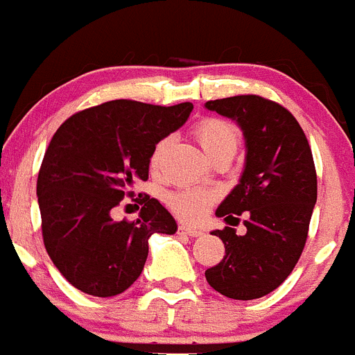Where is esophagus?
<instances>
[{
  "label": "esophagus",
  "instance_id": "1",
  "mask_svg": "<svg viewBox=\"0 0 355 355\" xmlns=\"http://www.w3.org/2000/svg\"><path fill=\"white\" fill-rule=\"evenodd\" d=\"M178 234L188 235V237H200V235H204V232L198 230V228H190L187 225H180L178 226Z\"/></svg>",
  "mask_w": 355,
  "mask_h": 355
}]
</instances>
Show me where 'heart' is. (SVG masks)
I'll return each mask as SVG.
<instances>
[{
	"label": "heart",
	"instance_id": "b5f03b06",
	"mask_svg": "<svg viewBox=\"0 0 355 355\" xmlns=\"http://www.w3.org/2000/svg\"><path fill=\"white\" fill-rule=\"evenodd\" d=\"M193 134L204 153L211 160L223 157V155L234 157V153L237 151L239 130L230 121L221 120V118H204L195 125ZM168 146H171V137H164L155 144L150 157L151 171H158ZM214 198L212 191L198 190V188H181V190H175L167 195V205L178 218H181L183 221L195 223L205 214Z\"/></svg>",
	"mask_w": 355,
	"mask_h": 355
}]
</instances>
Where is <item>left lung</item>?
Here are the masks:
<instances>
[{
  "label": "left lung",
  "mask_w": 355,
  "mask_h": 355,
  "mask_svg": "<svg viewBox=\"0 0 355 355\" xmlns=\"http://www.w3.org/2000/svg\"><path fill=\"white\" fill-rule=\"evenodd\" d=\"M205 107L230 118L245 141L239 184L218 205L228 225L245 212V235L214 230L225 258L205 270L209 286L226 298L256 300L288 279L302 256L317 202L312 151L296 118L259 96L207 101Z\"/></svg>",
  "instance_id": "left-lung-1"
}]
</instances>
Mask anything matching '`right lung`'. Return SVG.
<instances>
[{"instance_id": "right-lung-1", "label": "right lung", "mask_w": 355, "mask_h": 355, "mask_svg": "<svg viewBox=\"0 0 355 355\" xmlns=\"http://www.w3.org/2000/svg\"><path fill=\"white\" fill-rule=\"evenodd\" d=\"M191 110V103L110 101L73 114L53 134L36 184L43 242L76 289L120 295L143 272L151 235L178 232L171 212L148 195L136 221H114L111 211L148 180L155 144L183 127Z\"/></svg>"}]
</instances>
